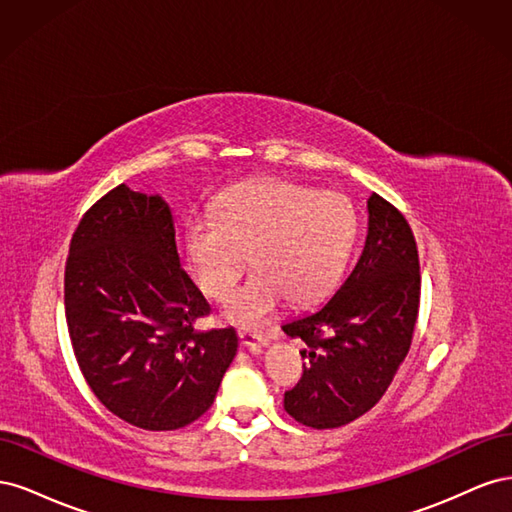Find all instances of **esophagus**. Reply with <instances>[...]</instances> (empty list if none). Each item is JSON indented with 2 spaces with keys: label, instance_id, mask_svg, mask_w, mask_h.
I'll list each match as a JSON object with an SVG mask.
<instances>
[{
  "label": "esophagus",
  "instance_id": "obj_1",
  "mask_svg": "<svg viewBox=\"0 0 512 512\" xmlns=\"http://www.w3.org/2000/svg\"><path fill=\"white\" fill-rule=\"evenodd\" d=\"M239 339H241V344L252 352H258L262 346L269 342L265 335L258 333V331H252V329H239Z\"/></svg>",
  "mask_w": 512,
  "mask_h": 512
}]
</instances>
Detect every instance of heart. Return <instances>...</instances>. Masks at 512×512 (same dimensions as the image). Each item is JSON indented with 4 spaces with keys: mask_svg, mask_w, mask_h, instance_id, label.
Returning a JSON list of instances; mask_svg holds the SVG:
<instances>
[{
    "mask_svg": "<svg viewBox=\"0 0 512 512\" xmlns=\"http://www.w3.org/2000/svg\"><path fill=\"white\" fill-rule=\"evenodd\" d=\"M354 203L339 192L286 179L241 181L213 203V218L185 228L190 267L198 288L224 301L245 269H256L226 303V316L258 327L288 297L309 305L342 275L356 241Z\"/></svg>",
    "mask_w": 512,
    "mask_h": 512,
    "instance_id": "obj_1",
    "label": "heart"
}]
</instances>
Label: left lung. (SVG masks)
Masks as SVG:
<instances>
[{
  "instance_id": "1",
  "label": "left lung",
  "mask_w": 512,
  "mask_h": 512,
  "mask_svg": "<svg viewBox=\"0 0 512 512\" xmlns=\"http://www.w3.org/2000/svg\"><path fill=\"white\" fill-rule=\"evenodd\" d=\"M363 254L333 297L282 331L305 344L303 376L284 410L312 429H335L374 408L406 359L421 303L414 232L395 205L371 194Z\"/></svg>"
}]
</instances>
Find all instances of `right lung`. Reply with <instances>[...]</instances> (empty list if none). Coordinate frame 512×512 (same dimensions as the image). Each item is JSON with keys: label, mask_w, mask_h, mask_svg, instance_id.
I'll use <instances>...</instances> for the list:
<instances>
[{"label": "right lung", "mask_w": 512, "mask_h": 512, "mask_svg": "<svg viewBox=\"0 0 512 512\" xmlns=\"http://www.w3.org/2000/svg\"><path fill=\"white\" fill-rule=\"evenodd\" d=\"M64 305L81 374L121 421L173 431L211 408L237 333L196 331L211 307L179 267L173 215L160 196L121 183L83 213Z\"/></svg>", "instance_id": "obj_1"}]
</instances>
